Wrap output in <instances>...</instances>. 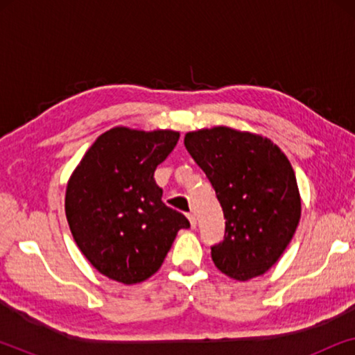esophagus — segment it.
Segmentation results:
<instances>
[{"label":"esophagus","mask_w":355,"mask_h":355,"mask_svg":"<svg viewBox=\"0 0 355 355\" xmlns=\"http://www.w3.org/2000/svg\"><path fill=\"white\" fill-rule=\"evenodd\" d=\"M187 218H189V221H191V226H192V227H196V226H197V220H196V215H193V213H189V215H187Z\"/></svg>","instance_id":"34e87169"}]
</instances>
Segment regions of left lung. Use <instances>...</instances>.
Listing matches in <instances>:
<instances>
[{"mask_svg": "<svg viewBox=\"0 0 355 355\" xmlns=\"http://www.w3.org/2000/svg\"><path fill=\"white\" fill-rule=\"evenodd\" d=\"M184 145L226 218L225 237L211 245L213 263L237 281L263 275L283 255L300 220L289 159L270 139L225 125L189 132Z\"/></svg>", "mask_w": 355, "mask_h": 355, "instance_id": "1", "label": "left lung"}]
</instances>
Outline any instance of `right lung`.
Here are the masks:
<instances>
[{
  "label": "right lung",
  "instance_id": "1",
  "mask_svg": "<svg viewBox=\"0 0 355 355\" xmlns=\"http://www.w3.org/2000/svg\"><path fill=\"white\" fill-rule=\"evenodd\" d=\"M179 140L174 130L114 128L87 150L66 189V218L85 259L110 279L155 275L179 230L191 223L166 207L155 169Z\"/></svg>",
  "mask_w": 355,
  "mask_h": 355
}]
</instances>
